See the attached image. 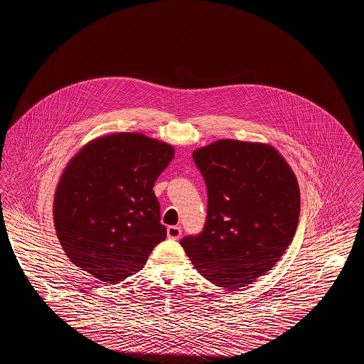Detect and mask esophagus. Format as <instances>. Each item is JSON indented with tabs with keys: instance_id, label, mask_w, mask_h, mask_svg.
<instances>
[{
	"instance_id": "esophagus-1",
	"label": "esophagus",
	"mask_w": 364,
	"mask_h": 364,
	"mask_svg": "<svg viewBox=\"0 0 364 364\" xmlns=\"http://www.w3.org/2000/svg\"><path fill=\"white\" fill-rule=\"evenodd\" d=\"M166 233L171 240H178L181 237V228L180 226H169L166 229Z\"/></svg>"
}]
</instances>
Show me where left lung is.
Here are the masks:
<instances>
[{"label": "left lung", "instance_id": "left-lung-1", "mask_svg": "<svg viewBox=\"0 0 364 364\" xmlns=\"http://www.w3.org/2000/svg\"><path fill=\"white\" fill-rule=\"evenodd\" d=\"M208 188L200 233L181 239L196 270L228 291L266 274L294 240L300 191L272 146L221 139L193 151Z\"/></svg>", "mask_w": 364, "mask_h": 364}]
</instances>
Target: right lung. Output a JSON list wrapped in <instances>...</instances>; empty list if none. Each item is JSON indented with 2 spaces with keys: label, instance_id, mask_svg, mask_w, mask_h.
<instances>
[{
  "label": "right lung",
  "instance_id": "1",
  "mask_svg": "<svg viewBox=\"0 0 364 364\" xmlns=\"http://www.w3.org/2000/svg\"><path fill=\"white\" fill-rule=\"evenodd\" d=\"M173 156L172 146L141 134L95 139L76 154L54 198V226L70 262L110 285L141 270L166 239L153 187Z\"/></svg>",
  "mask_w": 364,
  "mask_h": 364
}]
</instances>
